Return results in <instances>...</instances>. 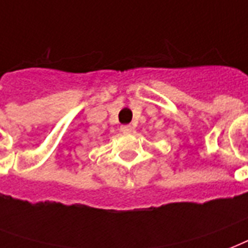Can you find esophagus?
I'll return each instance as SVG.
<instances>
[{
	"label": "esophagus",
	"instance_id": "esophagus-1",
	"mask_svg": "<svg viewBox=\"0 0 248 248\" xmlns=\"http://www.w3.org/2000/svg\"><path fill=\"white\" fill-rule=\"evenodd\" d=\"M121 131L124 134H128V132L132 131V127L130 124H124V126H121Z\"/></svg>",
	"mask_w": 248,
	"mask_h": 248
}]
</instances>
